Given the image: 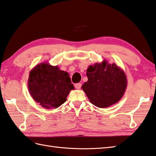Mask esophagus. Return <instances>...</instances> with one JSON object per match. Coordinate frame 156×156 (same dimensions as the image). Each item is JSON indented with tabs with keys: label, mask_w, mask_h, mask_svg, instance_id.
I'll return each instance as SVG.
<instances>
[{
	"label": "esophagus",
	"mask_w": 156,
	"mask_h": 156,
	"mask_svg": "<svg viewBox=\"0 0 156 156\" xmlns=\"http://www.w3.org/2000/svg\"><path fill=\"white\" fill-rule=\"evenodd\" d=\"M81 87H82V84L81 83H77V84H75V88L76 89H80Z\"/></svg>",
	"instance_id": "esophagus-1"
}]
</instances>
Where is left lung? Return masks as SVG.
Masks as SVG:
<instances>
[{
  "mask_svg": "<svg viewBox=\"0 0 156 156\" xmlns=\"http://www.w3.org/2000/svg\"><path fill=\"white\" fill-rule=\"evenodd\" d=\"M88 81L82 86L92 104L99 108L116 104L124 95L127 86L125 73L113 64L104 59L89 66L87 70Z\"/></svg>",
  "mask_w": 156,
  "mask_h": 156,
  "instance_id": "8db88e82",
  "label": "left lung"
}]
</instances>
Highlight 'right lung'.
Returning <instances> with one entry per match:
<instances>
[{
    "label": "right lung",
    "instance_id": "add662e5",
    "mask_svg": "<svg viewBox=\"0 0 156 156\" xmlns=\"http://www.w3.org/2000/svg\"><path fill=\"white\" fill-rule=\"evenodd\" d=\"M28 89L33 99L44 108H56L64 104L71 90H74L68 72L58 66L40 63L29 72Z\"/></svg>",
    "mask_w": 156,
    "mask_h": 156
}]
</instances>
